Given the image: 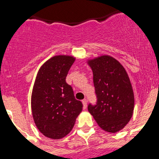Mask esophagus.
<instances>
[{
    "label": "esophagus",
    "instance_id": "esophagus-1",
    "mask_svg": "<svg viewBox=\"0 0 159 159\" xmlns=\"http://www.w3.org/2000/svg\"><path fill=\"white\" fill-rule=\"evenodd\" d=\"M83 104H84V109H86L87 108V99H84V100L82 101Z\"/></svg>",
    "mask_w": 159,
    "mask_h": 159
}]
</instances>
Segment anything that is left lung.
<instances>
[{
	"label": "left lung",
	"mask_w": 159,
	"mask_h": 159,
	"mask_svg": "<svg viewBox=\"0 0 159 159\" xmlns=\"http://www.w3.org/2000/svg\"><path fill=\"white\" fill-rule=\"evenodd\" d=\"M93 72L97 102L88 104L90 114L105 131L116 133L129 123L133 115L134 97L127 71L110 56L88 61Z\"/></svg>",
	"instance_id": "8db88e82"
}]
</instances>
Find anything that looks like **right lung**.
<instances>
[{
    "label": "right lung",
    "instance_id": "1",
    "mask_svg": "<svg viewBox=\"0 0 159 159\" xmlns=\"http://www.w3.org/2000/svg\"><path fill=\"white\" fill-rule=\"evenodd\" d=\"M75 59L55 56L38 71L32 89L31 106L38 130L44 136L60 139L72 130L82 111L83 103L75 99L73 89L66 83Z\"/></svg>",
    "mask_w": 159,
    "mask_h": 159
}]
</instances>
